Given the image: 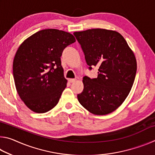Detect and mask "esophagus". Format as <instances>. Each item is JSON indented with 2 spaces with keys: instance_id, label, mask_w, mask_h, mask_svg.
Here are the masks:
<instances>
[{
  "instance_id": "obj_1",
  "label": "esophagus",
  "mask_w": 155,
  "mask_h": 155,
  "mask_svg": "<svg viewBox=\"0 0 155 155\" xmlns=\"http://www.w3.org/2000/svg\"><path fill=\"white\" fill-rule=\"evenodd\" d=\"M68 81H69L70 83H74V82H75L76 81V79L75 78H69V79H68Z\"/></svg>"
}]
</instances>
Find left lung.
<instances>
[{"mask_svg":"<svg viewBox=\"0 0 155 155\" xmlns=\"http://www.w3.org/2000/svg\"><path fill=\"white\" fill-rule=\"evenodd\" d=\"M87 65L98 66V77H84V88L78 94L80 104L94 115L116 110L127 98L134 83L137 61L121 34L115 31L92 28L74 32Z\"/></svg>","mask_w":155,"mask_h":155,"instance_id":"left-lung-1","label":"left lung"}]
</instances>
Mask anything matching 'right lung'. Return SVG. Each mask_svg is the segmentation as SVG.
<instances>
[{
  "label": "right lung",
  "instance_id": "obj_1",
  "mask_svg": "<svg viewBox=\"0 0 155 155\" xmlns=\"http://www.w3.org/2000/svg\"><path fill=\"white\" fill-rule=\"evenodd\" d=\"M75 38L64 31H38L20 44L13 62L17 92L28 109L43 114L55 107L66 87L61 57Z\"/></svg>",
  "mask_w": 155,
  "mask_h": 155
}]
</instances>
